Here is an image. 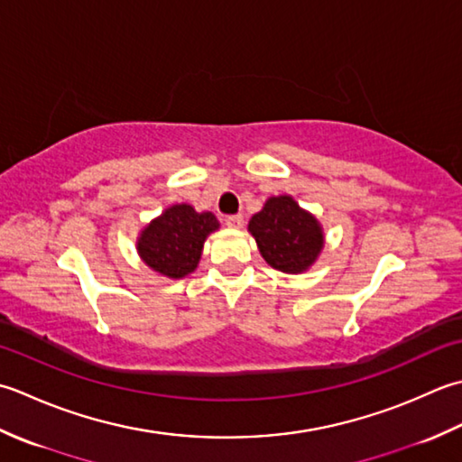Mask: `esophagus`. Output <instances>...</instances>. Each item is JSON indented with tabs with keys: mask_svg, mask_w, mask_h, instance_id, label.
<instances>
[{
	"mask_svg": "<svg viewBox=\"0 0 462 462\" xmlns=\"http://www.w3.org/2000/svg\"><path fill=\"white\" fill-rule=\"evenodd\" d=\"M225 223H227L233 229H239V227H243L245 219H243V215L237 213V215H227V217H225Z\"/></svg>",
	"mask_w": 462,
	"mask_h": 462,
	"instance_id": "1",
	"label": "esophagus"
}]
</instances>
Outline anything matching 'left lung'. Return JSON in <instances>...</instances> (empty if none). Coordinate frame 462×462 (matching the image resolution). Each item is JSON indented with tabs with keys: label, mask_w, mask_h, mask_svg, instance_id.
<instances>
[{
	"label": "left lung",
	"mask_w": 462,
	"mask_h": 462,
	"mask_svg": "<svg viewBox=\"0 0 462 462\" xmlns=\"http://www.w3.org/2000/svg\"><path fill=\"white\" fill-rule=\"evenodd\" d=\"M249 231L263 259L283 273L309 269L323 249V231L317 219L287 195L271 197L251 217Z\"/></svg>",
	"instance_id": "8db88e82"
}]
</instances>
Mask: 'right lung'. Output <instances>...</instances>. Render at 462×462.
Segmentation results:
<instances>
[{
  "label": "right lung",
  "instance_id": "add662e5",
  "mask_svg": "<svg viewBox=\"0 0 462 462\" xmlns=\"http://www.w3.org/2000/svg\"><path fill=\"white\" fill-rule=\"evenodd\" d=\"M217 227L213 213H197L191 205H173L141 233L139 255L162 275L181 279L197 267L205 237Z\"/></svg>",
  "mask_w": 462,
  "mask_h": 462
}]
</instances>
